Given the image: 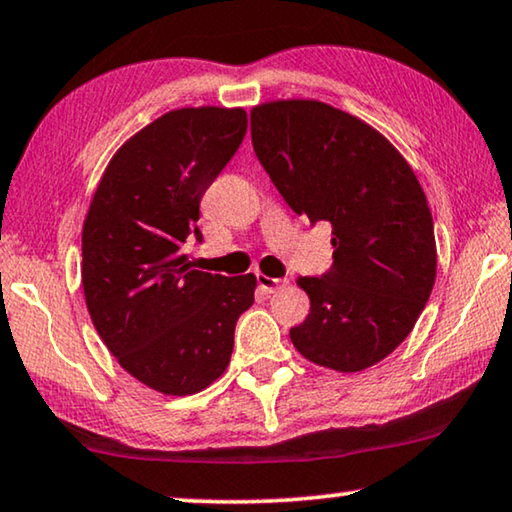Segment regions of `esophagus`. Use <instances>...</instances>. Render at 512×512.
I'll list each match as a JSON object with an SVG mask.
<instances>
[{
  "label": "esophagus",
  "instance_id": "34e87169",
  "mask_svg": "<svg viewBox=\"0 0 512 512\" xmlns=\"http://www.w3.org/2000/svg\"><path fill=\"white\" fill-rule=\"evenodd\" d=\"M257 282H259V287H262V292H266V294H276L278 289L287 287L285 278H269V276H264V273H257Z\"/></svg>",
  "mask_w": 512,
  "mask_h": 512
}]
</instances>
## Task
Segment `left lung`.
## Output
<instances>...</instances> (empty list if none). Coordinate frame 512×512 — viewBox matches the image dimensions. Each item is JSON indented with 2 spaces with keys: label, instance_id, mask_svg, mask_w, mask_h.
I'll return each instance as SVG.
<instances>
[{
  "label": "left lung",
  "instance_id": "8db88e82",
  "mask_svg": "<svg viewBox=\"0 0 512 512\" xmlns=\"http://www.w3.org/2000/svg\"><path fill=\"white\" fill-rule=\"evenodd\" d=\"M250 133L282 200L312 225L333 227L331 269L296 280L310 315L289 338L324 368H370L414 329L437 278L421 183L384 135L326 103L257 105Z\"/></svg>",
  "mask_w": 512,
  "mask_h": 512
}]
</instances>
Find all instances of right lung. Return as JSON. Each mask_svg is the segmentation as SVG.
Segmentation results:
<instances>
[{
    "label": "right lung",
    "mask_w": 512,
    "mask_h": 512,
    "mask_svg": "<svg viewBox=\"0 0 512 512\" xmlns=\"http://www.w3.org/2000/svg\"><path fill=\"white\" fill-rule=\"evenodd\" d=\"M248 128L241 108L172 110L135 133L98 183L82 227V289L121 368L165 395H193L230 365L234 329L255 301L253 273L193 269L183 253L202 195Z\"/></svg>",
    "instance_id": "obj_1"
}]
</instances>
